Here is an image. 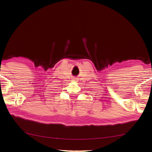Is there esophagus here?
Segmentation results:
<instances>
[{"mask_svg": "<svg viewBox=\"0 0 152 152\" xmlns=\"http://www.w3.org/2000/svg\"><path fill=\"white\" fill-rule=\"evenodd\" d=\"M77 80H78V79H77L76 78H74V81H77Z\"/></svg>", "mask_w": 152, "mask_h": 152, "instance_id": "1", "label": "esophagus"}]
</instances>
